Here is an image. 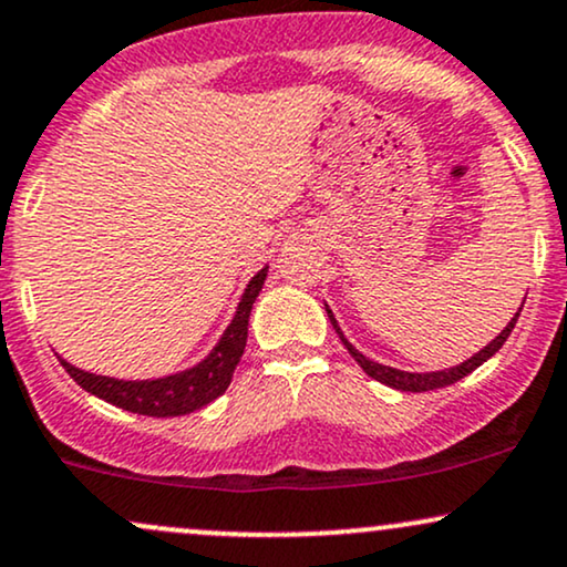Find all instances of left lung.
Here are the masks:
<instances>
[{
  "mask_svg": "<svg viewBox=\"0 0 567 567\" xmlns=\"http://www.w3.org/2000/svg\"><path fill=\"white\" fill-rule=\"evenodd\" d=\"M520 309H523V306H520ZM327 317H330V322H332V327H336L338 338L343 340L346 349H349L351 357L357 359V364H359L361 370H364L367 374H370L372 380H378V383L391 385V388H395V391L425 393V391H435V388L454 385L456 380H462V378H465V374H470L473 370H478V367L483 364V361H488L491 357H494V353L499 351L502 346H504V340L509 338V332L515 330V322H517V317H520V311H517L515 317H513V322H509L507 327H504V330L499 332V336H496L494 340H491V343L486 346V349L475 353L473 359L462 361L460 367H452V370H441V372H422V374H420V372H401V370H393V367H383V364H378V361L367 359L364 353H359V351L353 349V346L349 343V340H346V336H343V332H340V327H338L336 317H332V311H330V309H327Z\"/></svg>",
  "mask_w": 567,
  "mask_h": 567,
  "instance_id": "obj_1",
  "label": "left lung"
}]
</instances>
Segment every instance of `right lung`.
Returning a JSON list of instances; mask_svg holds the SVG:
<instances>
[{"mask_svg": "<svg viewBox=\"0 0 567 567\" xmlns=\"http://www.w3.org/2000/svg\"><path fill=\"white\" fill-rule=\"evenodd\" d=\"M264 279L266 269H261L250 279L248 290H245L227 332L218 340L216 349L208 353V359H203L193 370L172 374V378L145 380V383H132V380L126 383V380H113L102 378V374L76 370V367L68 364L63 359H60V364L65 367V372L86 393L97 395V399L107 401L113 406L126 409V412L147 414V417H182V414L195 412V409L210 404V401L218 399L229 388L235 367L243 359L245 340H248V317L258 292L264 288Z\"/></svg>", "mask_w": 567, "mask_h": 567, "instance_id": "add662e5", "label": "right lung"}]
</instances>
